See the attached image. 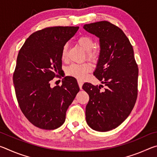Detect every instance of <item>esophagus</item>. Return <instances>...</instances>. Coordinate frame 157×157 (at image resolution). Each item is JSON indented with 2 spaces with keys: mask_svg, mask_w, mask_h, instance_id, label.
Instances as JSON below:
<instances>
[{
  "mask_svg": "<svg viewBox=\"0 0 157 157\" xmlns=\"http://www.w3.org/2000/svg\"><path fill=\"white\" fill-rule=\"evenodd\" d=\"M78 83L79 89H82V85H83V82H82L81 80H78Z\"/></svg>",
  "mask_w": 157,
  "mask_h": 157,
  "instance_id": "34e87169",
  "label": "esophagus"
}]
</instances>
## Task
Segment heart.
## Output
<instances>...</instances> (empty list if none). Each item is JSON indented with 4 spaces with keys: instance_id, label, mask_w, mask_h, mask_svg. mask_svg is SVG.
<instances>
[{
    "instance_id": "heart-1",
    "label": "heart",
    "mask_w": 157,
    "mask_h": 157,
    "mask_svg": "<svg viewBox=\"0 0 157 157\" xmlns=\"http://www.w3.org/2000/svg\"><path fill=\"white\" fill-rule=\"evenodd\" d=\"M78 43L85 51H86V57L89 60L94 61L98 57V52L94 48V41L91 37L84 35L79 37L78 39ZM68 47L67 44H65L62 47L61 57L63 60L67 58ZM93 69V66L89 63H72V64L66 68V74L71 77H73L78 79H84L86 78L87 74L91 72Z\"/></svg>"
}]
</instances>
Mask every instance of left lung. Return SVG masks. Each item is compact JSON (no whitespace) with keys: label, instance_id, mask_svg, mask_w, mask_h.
Here are the masks:
<instances>
[{"label":"left lung","instance_id":"1","mask_svg":"<svg viewBox=\"0 0 157 157\" xmlns=\"http://www.w3.org/2000/svg\"><path fill=\"white\" fill-rule=\"evenodd\" d=\"M84 29L100 39V52L94 75L106 86L85 83L89 95L86 121L95 131L116 128L129 116L138 95L139 68L134 50L123 31L103 21L84 25Z\"/></svg>","mask_w":157,"mask_h":157}]
</instances>
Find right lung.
Instances as JSON below:
<instances>
[{"label": "right lung", "instance_id": "right-lung-1", "mask_svg": "<svg viewBox=\"0 0 157 157\" xmlns=\"http://www.w3.org/2000/svg\"><path fill=\"white\" fill-rule=\"evenodd\" d=\"M79 27L55 26L31 34L18 52L13 75L15 93L21 111L40 129L62 125L66 112L79 91L74 78L65 77L53 88L50 82L62 71V47Z\"/></svg>", "mask_w": 157, "mask_h": 157}]
</instances>
